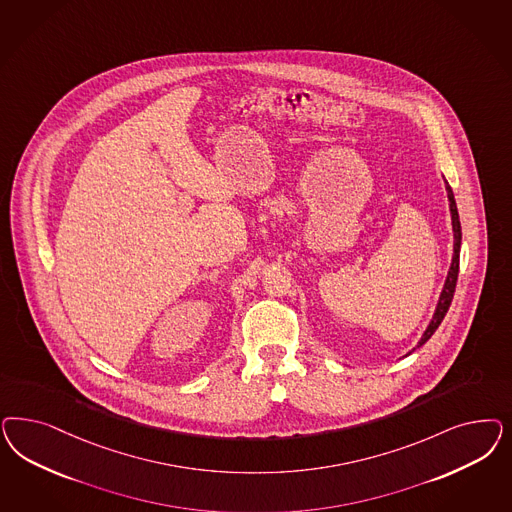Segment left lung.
<instances>
[{"label": "left lung", "instance_id": "left-lung-1", "mask_svg": "<svg viewBox=\"0 0 512 512\" xmlns=\"http://www.w3.org/2000/svg\"><path fill=\"white\" fill-rule=\"evenodd\" d=\"M446 192H448V201H450V213H452V230H454V258H452V265H450V271H448V277H446L445 288H443V294L439 297V303H437V311L433 314V320L428 326V330L424 331L422 339L418 341V347H422L429 337L435 333V330L439 328V324L443 322L446 311L452 303V297L456 292V282H458V271H460V247H462V226H460V216H458V207H456V199L452 194V188L446 186ZM411 354V352H409Z\"/></svg>", "mask_w": 512, "mask_h": 512}]
</instances>
